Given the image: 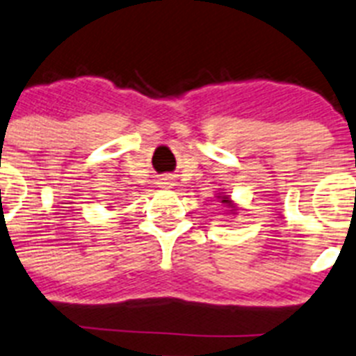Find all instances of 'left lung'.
Here are the masks:
<instances>
[{"label":"left lung","instance_id":"8db88e82","mask_svg":"<svg viewBox=\"0 0 356 356\" xmlns=\"http://www.w3.org/2000/svg\"><path fill=\"white\" fill-rule=\"evenodd\" d=\"M221 203H229V198H223L221 200Z\"/></svg>","mask_w":356,"mask_h":356}]
</instances>
